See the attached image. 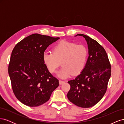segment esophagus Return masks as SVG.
Segmentation results:
<instances>
[{"label": "esophagus", "mask_w": 124, "mask_h": 124, "mask_svg": "<svg viewBox=\"0 0 124 124\" xmlns=\"http://www.w3.org/2000/svg\"><path fill=\"white\" fill-rule=\"evenodd\" d=\"M65 81H62V80H59V84H62L63 83H65Z\"/></svg>", "instance_id": "34e87169"}]
</instances>
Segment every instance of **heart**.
Listing matches in <instances>:
<instances>
[{"instance_id": "b5f03b06", "label": "heart", "mask_w": 124, "mask_h": 124, "mask_svg": "<svg viewBox=\"0 0 124 124\" xmlns=\"http://www.w3.org/2000/svg\"><path fill=\"white\" fill-rule=\"evenodd\" d=\"M88 56L87 48L83 45L62 41L53 48V53L46 52L43 54L44 64L51 73L57 71L61 65L62 68L57 76L62 78L77 76L85 68Z\"/></svg>"}]
</instances>
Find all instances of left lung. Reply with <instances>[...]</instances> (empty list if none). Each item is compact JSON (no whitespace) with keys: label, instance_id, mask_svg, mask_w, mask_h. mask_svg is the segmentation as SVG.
Here are the masks:
<instances>
[{"label":"left lung","instance_id":"8db88e82","mask_svg":"<svg viewBox=\"0 0 124 124\" xmlns=\"http://www.w3.org/2000/svg\"><path fill=\"white\" fill-rule=\"evenodd\" d=\"M87 42L88 57L84 70L74 80L68 82L70 102L83 108L95 106L102 98L111 77V67L104 48L96 40L83 34Z\"/></svg>","mask_w":124,"mask_h":124}]
</instances>
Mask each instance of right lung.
Wrapping results in <instances>:
<instances>
[{
    "mask_svg": "<svg viewBox=\"0 0 124 124\" xmlns=\"http://www.w3.org/2000/svg\"><path fill=\"white\" fill-rule=\"evenodd\" d=\"M59 39L34 33L13 48L8 73L15 96L26 106L37 107L46 103L59 86L58 80L51 74L42 59L46 48Z\"/></svg>",
    "mask_w": 124,
    "mask_h": 124,
    "instance_id": "1",
    "label": "right lung"
}]
</instances>
